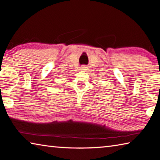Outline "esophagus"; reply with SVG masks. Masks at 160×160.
I'll return each mask as SVG.
<instances>
[{"instance_id": "esophagus-1", "label": "esophagus", "mask_w": 160, "mask_h": 160, "mask_svg": "<svg viewBox=\"0 0 160 160\" xmlns=\"http://www.w3.org/2000/svg\"><path fill=\"white\" fill-rule=\"evenodd\" d=\"M80 68L82 71H86L88 69V67H87V66H82Z\"/></svg>"}]
</instances>
